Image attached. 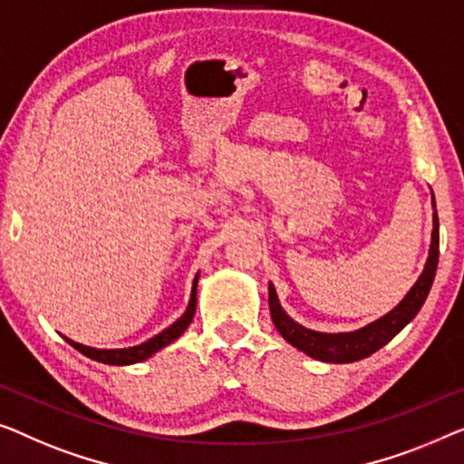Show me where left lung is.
Wrapping results in <instances>:
<instances>
[{"label": "left lung", "instance_id": "8db88e82", "mask_svg": "<svg viewBox=\"0 0 464 464\" xmlns=\"http://www.w3.org/2000/svg\"><path fill=\"white\" fill-rule=\"evenodd\" d=\"M430 199H433V233H430V246H429L425 269H422L412 288L408 290V295L403 296L393 309L384 313L382 317L374 319L372 324L363 325L360 330L317 332V330L300 325L284 311V306L279 303V296L276 292V285L269 282L271 319L273 324H276L279 334H282L292 347L303 351L304 355H309L313 360H319V362H328V363L360 362L363 357L376 353V351L384 347V344H387L395 334H400V332L416 317V313L420 311V306L425 304L429 290L435 279L437 258H440V220H437L433 193H430Z\"/></svg>", "mask_w": 464, "mask_h": 464}]
</instances>
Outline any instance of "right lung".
Segmentation results:
<instances>
[{"mask_svg":"<svg viewBox=\"0 0 464 464\" xmlns=\"http://www.w3.org/2000/svg\"><path fill=\"white\" fill-rule=\"evenodd\" d=\"M198 282H199V273L195 276L193 279V288H191V298H188V304L182 315L176 319L174 324H169L166 330H161L160 334H155L153 338H149V341L136 344V347H128V349H94V347H88V344H82V343H75L71 341V338L64 336V341H67L71 347L80 351L82 355L90 357V360L94 362H101V363H109V365H132V363H140L149 360V357L158 353L168 344H172L174 341H179V338L185 334V330L188 328V324L193 322L195 317V306H198Z\"/></svg>","mask_w":464,"mask_h":464,"instance_id":"obj_1","label":"right lung"}]
</instances>
